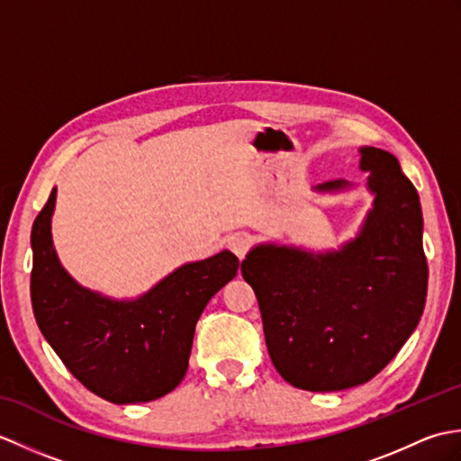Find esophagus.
I'll return each instance as SVG.
<instances>
[{"instance_id":"1","label":"esophagus","mask_w":461,"mask_h":461,"mask_svg":"<svg viewBox=\"0 0 461 461\" xmlns=\"http://www.w3.org/2000/svg\"><path fill=\"white\" fill-rule=\"evenodd\" d=\"M228 248L236 253L240 259H243L249 249V238L246 233H233V236L228 238Z\"/></svg>"}]
</instances>
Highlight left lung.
<instances>
[{
    "mask_svg": "<svg viewBox=\"0 0 461 461\" xmlns=\"http://www.w3.org/2000/svg\"><path fill=\"white\" fill-rule=\"evenodd\" d=\"M375 203L339 251L258 246L241 261L273 366L291 386L335 393L375 378L418 327L428 293L420 198L396 156L365 146ZM348 182L317 185L345 190Z\"/></svg>",
    "mask_w": 461,
    "mask_h": 461,
    "instance_id": "left-lung-1",
    "label": "left lung"
}]
</instances>
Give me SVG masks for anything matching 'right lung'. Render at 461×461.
Instances as JSON below:
<instances>
[{"label": "right lung", "instance_id": "add662e5", "mask_svg": "<svg viewBox=\"0 0 461 461\" xmlns=\"http://www.w3.org/2000/svg\"><path fill=\"white\" fill-rule=\"evenodd\" d=\"M57 192L33 221L32 305L49 345L93 394L114 404L150 402L180 384L195 322L208 301L236 277L231 251L185 263L134 301L81 287L61 267L51 241Z\"/></svg>", "mask_w": 461, "mask_h": 461}]
</instances>
